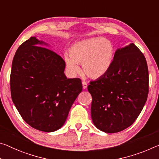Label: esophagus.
Returning a JSON list of instances; mask_svg holds the SVG:
<instances>
[{"mask_svg":"<svg viewBox=\"0 0 159 159\" xmlns=\"http://www.w3.org/2000/svg\"><path fill=\"white\" fill-rule=\"evenodd\" d=\"M82 85H83V89H87L88 84H87L86 82H85V81H83V82H82Z\"/></svg>","mask_w":159,"mask_h":159,"instance_id":"esophagus-1","label":"esophagus"}]
</instances>
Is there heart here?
<instances>
[{
	"mask_svg": "<svg viewBox=\"0 0 159 159\" xmlns=\"http://www.w3.org/2000/svg\"><path fill=\"white\" fill-rule=\"evenodd\" d=\"M64 60L71 75L80 72L79 64H83L85 74L91 79L105 76L111 69L115 59V46L110 39L95 37L73 44Z\"/></svg>",
	"mask_w": 159,
	"mask_h": 159,
	"instance_id": "heart-1",
	"label": "heart"
}]
</instances>
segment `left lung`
Masks as SVG:
<instances>
[{
  "label": "left lung",
  "instance_id": "left-lung-1",
  "mask_svg": "<svg viewBox=\"0 0 159 159\" xmlns=\"http://www.w3.org/2000/svg\"><path fill=\"white\" fill-rule=\"evenodd\" d=\"M91 117L98 129L116 133L129 127L142 112L148 93L145 57L134 43L118 48L109 72L90 82Z\"/></svg>",
  "mask_w": 159,
  "mask_h": 159
}]
</instances>
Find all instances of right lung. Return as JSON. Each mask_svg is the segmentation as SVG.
<instances>
[{"mask_svg":"<svg viewBox=\"0 0 159 159\" xmlns=\"http://www.w3.org/2000/svg\"><path fill=\"white\" fill-rule=\"evenodd\" d=\"M49 44L31 37L17 49L11 74V98L25 122L37 130L60 129L82 91L79 79H67L64 59Z\"/></svg>","mask_w":159,"mask_h":159,"instance_id":"1","label":"right lung"}]
</instances>
